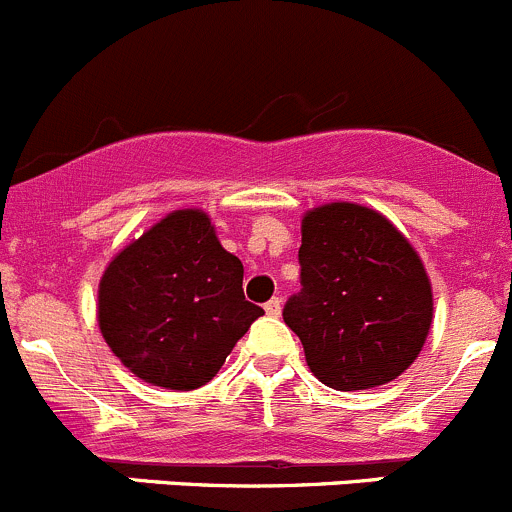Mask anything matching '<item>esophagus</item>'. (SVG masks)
Segmentation results:
<instances>
[{
    "label": "esophagus",
    "mask_w": 512,
    "mask_h": 512,
    "mask_svg": "<svg viewBox=\"0 0 512 512\" xmlns=\"http://www.w3.org/2000/svg\"><path fill=\"white\" fill-rule=\"evenodd\" d=\"M264 309H266V314H269V316H279L281 314V299H279V296H274L271 301H266Z\"/></svg>",
    "instance_id": "esophagus-1"
}]
</instances>
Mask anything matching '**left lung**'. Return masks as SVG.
I'll return each mask as SVG.
<instances>
[{
    "instance_id": "1",
    "label": "left lung",
    "mask_w": 512,
    "mask_h": 512,
    "mask_svg": "<svg viewBox=\"0 0 512 512\" xmlns=\"http://www.w3.org/2000/svg\"><path fill=\"white\" fill-rule=\"evenodd\" d=\"M301 294L284 321L311 374L354 392L387 384L425 347L435 299L420 253L387 216L359 203H324L301 218Z\"/></svg>"
}]
</instances>
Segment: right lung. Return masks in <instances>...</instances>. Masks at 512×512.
I'll use <instances>...</instances> for the list:
<instances>
[{
	"mask_svg": "<svg viewBox=\"0 0 512 512\" xmlns=\"http://www.w3.org/2000/svg\"><path fill=\"white\" fill-rule=\"evenodd\" d=\"M243 264L201 208H180L115 253L97 286V324L138 379L198 389L264 309L243 296Z\"/></svg>",
	"mask_w": 512,
	"mask_h": 512,
	"instance_id": "add662e5",
	"label": "right lung"
}]
</instances>
